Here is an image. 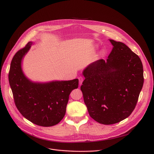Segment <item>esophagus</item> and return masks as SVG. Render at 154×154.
I'll return each mask as SVG.
<instances>
[{"instance_id":"1","label":"esophagus","mask_w":154,"mask_h":154,"mask_svg":"<svg viewBox=\"0 0 154 154\" xmlns=\"http://www.w3.org/2000/svg\"><path fill=\"white\" fill-rule=\"evenodd\" d=\"M79 84H80V85L82 84V83L83 82V80H84V79H83V77H79Z\"/></svg>"}]
</instances>
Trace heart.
<instances>
[{
  "mask_svg": "<svg viewBox=\"0 0 154 154\" xmlns=\"http://www.w3.org/2000/svg\"><path fill=\"white\" fill-rule=\"evenodd\" d=\"M101 55H103V52H102V54H101Z\"/></svg>",
  "mask_w": 154,
  "mask_h": 154,
  "instance_id": "b5f03b06",
  "label": "heart"
}]
</instances>
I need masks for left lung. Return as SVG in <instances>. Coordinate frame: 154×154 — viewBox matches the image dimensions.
I'll list each match as a JSON object with an SVG mask.
<instances>
[{"label": "left lung", "instance_id": "left-lung-1", "mask_svg": "<svg viewBox=\"0 0 154 154\" xmlns=\"http://www.w3.org/2000/svg\"><path fill=\"white\" fill-rule=\"evenodd\" d=\"M109 40L113 48L107 59L88 65L80 87L90 116L105 125L118 123L132 114L143 84L139 57L125 44Z\"/></svg>", "mask_w": 154, "mask_h": 154}]
</instances>
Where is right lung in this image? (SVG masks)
Returning <instances> with one entry per match:
<instances>
[{
    "label": "right lung",
    "mask_w": 154,
    "mask_h": 154,
    "mask_svg": "<svg viewBox=\"0 0 154 154\" xmlns=\"http://www.w3.org/2000/svg\"><path fill=\"white\" fill-rule=\"evenodd\" d=\"M32 42L15 54L9 80L14 102L20 114L34 124L51 127L63 118L70 92L78 88L79 80H55L45 83L31 81L22 69V61Z\"/></svg>",
    "instance_id": "right-lung-1"
}]
</instances>
